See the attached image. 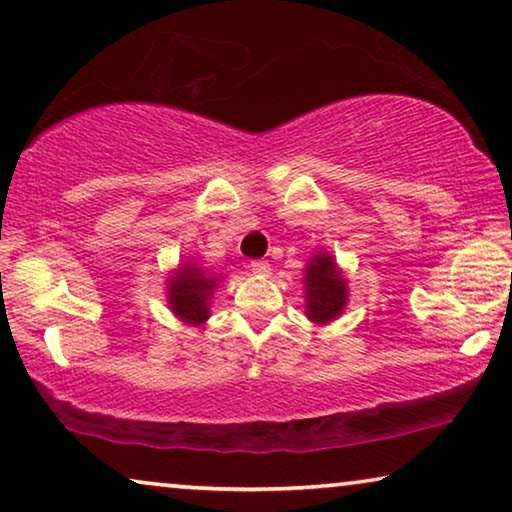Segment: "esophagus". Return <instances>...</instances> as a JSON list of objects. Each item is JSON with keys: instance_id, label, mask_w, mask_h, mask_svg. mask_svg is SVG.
I'll return each instance as SVG.
<instances>
[{"instance_id": "obj_1", "label": "esophagus", "mask_w": 512, "mask_h": 512, "mask_svg": "<svg viewBox=\"0 0 512 512\" xmlns=\"http://www.w3.org/2000/svg\"><path fill=\"white\" fill-rule=\"evenodd\" d=\"M251 274H258V277H270V263L267 261H251L249 263Z\"/></svg>"}]
</instances>
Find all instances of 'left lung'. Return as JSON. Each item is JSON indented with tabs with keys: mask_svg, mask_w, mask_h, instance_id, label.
<instances>
[{
	"mask_svg": "<svg viewBox=\"0 0 512 512\" xmlns=\"http://www.w3.org/2000/svg\"><path fill=\"white\" fill-rule=\"evenodd\" d=\"M348 279L336 258L320 249L304 267V313L313 325H329L348 306Z\"/></svg>",
	"mask_w": 512,
	"mask_h": 512,
	"instance_id": "obj_1",
	"label": "left lung"
}]
</instances>
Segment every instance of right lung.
<instances>
[{
  "mask_svg": "<svg viewBox=\"0 0 512 512\" xmlns=\"http://www.w3.org/2000/svg\"><path fill=\"white\" fill-rule=\"evenodd\" d=\"M224 277L210 274L196 263H178L167 277V304L174 316L187 327H201L210 318L212 295Z\"/></svg>",
  "mask_w": 512,
  "mask_h": 512,
  "instance_id": "obj_1",
  "label": "right lung"
}]
</instances>
